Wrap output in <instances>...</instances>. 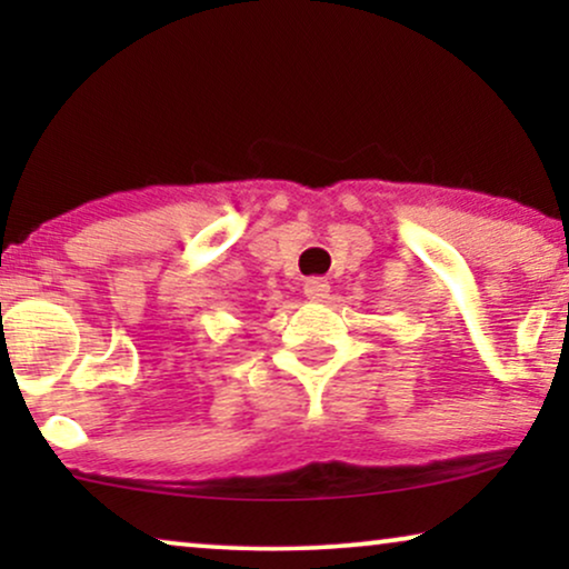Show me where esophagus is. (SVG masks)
<instances>
[{
	"label": "esophagus",
	"instance_id": "obj_1",
	"mask_svg": "<svg viewBox=\"0 0 569 569\" xmlns=\"http://www.w3.org/2000/svg\"><path fill=\"white\" fill-rule=\"evenodd\" d=\"M302 290H306V298H308V300H313V302H323L326 298H329L331 284L326 282V279H321V277H313V279H308L306 287H302Z\"/></svg>",
	"mask_w": 569,
	"mask_h": 569
}]
</instances>
